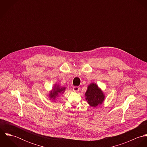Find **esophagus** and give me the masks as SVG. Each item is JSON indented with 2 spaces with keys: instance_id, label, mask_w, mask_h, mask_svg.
I'll list each match as a JSON object with an SVG mask.
<instances>
[{
  "instance_id": "34e87169",
  "label": "esophagus",
  "mask_w": 147,
  "mask_h": 147,
  "mask_svg": "<svg viewBox=\"0 0 147 147\" xmlns=\"http://www.w3.org/2000/svg\"><path fill=\"white\" fill-rule=\"evenodd\" d=\"M79 89H80V87H79V86H75L73 87V90L74 92H78L79 90Z\"/></svg>"
}]
</instances>
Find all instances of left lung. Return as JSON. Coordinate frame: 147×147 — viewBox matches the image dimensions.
I'll return each mask as SVG.
<instances>
[{
  "label": "left lung",
  "mask_w": 147,
  "mask_h": 147,
  "mask_svg": "<svg viewBox=\"0 0 147 147\" xmlns=\"http://www.w3.org/2000/svg\"><path fill=\"white\" fill-rule=\"evenodd\" d=\"M85 95L88 103L92 107H96L97 105H101L105 98L102 91L94 83H92L88 86V89Z\"/></svg>",
  "instance_id": "1"
}]
</instances>
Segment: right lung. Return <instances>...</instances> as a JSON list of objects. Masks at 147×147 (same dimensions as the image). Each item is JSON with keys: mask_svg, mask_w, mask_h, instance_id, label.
<instances>
[{"mask_svg": "<svg viewBox=\"0 0 147 147\" xmlns=\"http://www.w3.org/2000/svg\"><path fill=\"white\" fill-rule=\"evenodd\" d=\"M65 87L61 88L59 85L57 86V85H55L53 89V91H51L49 94V97L50 98V99H53V100H54L56 97L58 96V94L63 93V92L65 91Z\"/></svg>", "mask_w": 147, "mask_h": 147, "instance_id": "right-lung-1", "label": "right lung"}]
</instances>
